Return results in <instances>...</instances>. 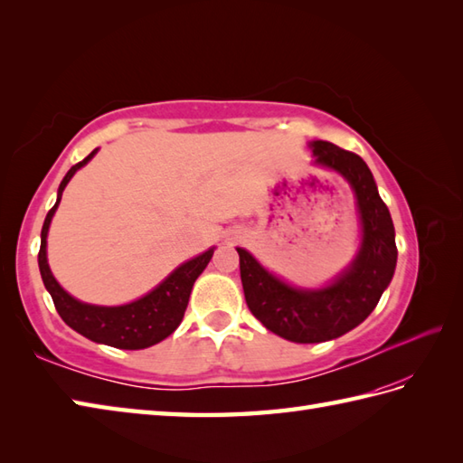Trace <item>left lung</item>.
<instances>
[{
  "label": "left lung",
  "mask_w": 463,
  "mask_h": 463,
  "mask_svg": "<svg viewBox=\"0 0 463 463\" xmlns=\"http://www.w3.org/2000/svg\"><path fill=\"white\" fill-rule=\"evenodd\" d=\"M315 164L351 184L361 213L363 240L354 261L321 289H297L238 248L245 303L265 328L291 343H323L353 331L374 311L396 269L394 223L366 162L333 142H311Z\"/></svg>",
  "instance_id": "obj_1"
}]
</instances>
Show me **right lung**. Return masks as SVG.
Returning a JSON list of instances; mask_svg holds the SVG:
<instances>
[{
    "mask_svg": "<svg viewBox=\"0 0 463 463\" xmlns=\"http://www.w3.org/2000/svg\"><path fill=\"white\" fill-rule=\"evenodd\" d=\"M95 154L97 148L92 150L85 160L75 164V166L65 174L63 182H61L57 202L53 208L49 210L43 222V230H41L39 271L41 279L45 283V289L49 291L51 299L55 303L57 313L71 328H73V331L100 345L125 348V351H138V348H148L164 341V338L176 331L178 325L182 323L184 313H186L192 287L196 283L200 273L205 269V265L210 263L215 248H210L208 251L198 255V258L182 263L156 287V289H152L148 295L140 297V299L128 305L100 307L80 303L75 297H71L63 287L57 283L53 273L49 269L47 232L69 180L73 178V174L79 168H83Z\"/></svg>",
    "mask_w": 463,
    "mask_h": 463,
    "instance_id": "add662e5",
    "label": "right lung"
}]
</instances>
